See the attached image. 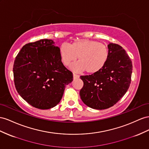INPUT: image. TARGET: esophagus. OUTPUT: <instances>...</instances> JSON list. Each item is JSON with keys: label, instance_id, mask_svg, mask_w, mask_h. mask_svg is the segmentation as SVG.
<instances>
[{"label": "esophagus", "instance_id": "obj_1", "mask_svg": "<svg viewBox=\"0 0 149 149\" xmlns=\"http://www.w3.org/2000/svg\"><path fill=\"white\" fill-rule=\"evenodd\" d=\"M79 77V75L76 74H75V73H73V79H77V78H78Z\"/></svg>", "mask_w": 149, "mask_h": 149}]
</instances>
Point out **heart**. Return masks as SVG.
Segmentation results:
<instances>
[{"label": "heart", "instance_id": "b5f03b06", "mask_svg": "<svg viewBox=\"0 0 149 149\" xmlns=\"http://www.w3.org/2000/svg\"><path fill=\"white\" fill-rule=\"evenodd\" d=\"M59 55L64 65L68 66L75 61L78 63L71 66L76 71H84L90 74H96L106 65L109 59L110 51L104 44L91 40L76 41L71 45L63 43L59 47Z\"/></svg>", "mask_w": 149, "mask_h": 149}]
</instances>
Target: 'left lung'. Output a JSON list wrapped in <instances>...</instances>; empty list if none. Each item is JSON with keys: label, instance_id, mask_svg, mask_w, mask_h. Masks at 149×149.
<instances>
[{"label": "left lung", "instance_id": "obj_1", "mask_svg": "<svg viewBox=\"0 0 149 149\" xmlns=\"http://www.w3.org/2000/svg\"><path fill=\"white\" fill-rule=\"evenodd\" d=\"M109 59L103 69L96 74L81 76L83 86L79 91L83 102L96 110L113 106L126 93L131 83L132 63L122 46L108 45Z\"/></svg>", "mask_w": 149, "mask_h": 149}]
</instances>
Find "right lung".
Masks as SVG:
<instances>
[{
    "instance_id": "add662e5",
    "label": "right lung",
    "mask_w": 149,
    "mask_h": 149,
    "mask_svg": "<svg viewBox=\"0 0 149 149\" xmlns=\"http://www.w3.org/2000/svg\"><path fill=\"white\" fill-rule=\"evenodd\" d=\"M14 84L18 93L31 106L41 110L59 103L73 73L63 65L59 47L51 39L24 46L15 57Z\"/></svg>"
}]
</instances>
